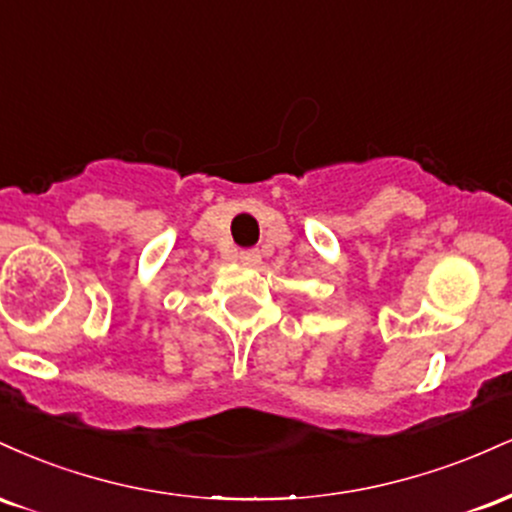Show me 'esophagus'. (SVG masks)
Masks as SVG:
<instances>
[{
  "label": "esophagus",
  "instance_id": "34e87169",
  "mask_svg": "<svg viewBox=\"0 0 512 512\" xmlns=\"http://www.w3.org/2000/svg\"><path fill=\"white\" fill-rule=\"evenodd\" d=\"M238 260L243 264H248V267H257V264L262 262V255H260V250H243L238 255Z\"/></svg>",
  "mask_w": 512,
  "mask_h": 512
}]
</instances>
